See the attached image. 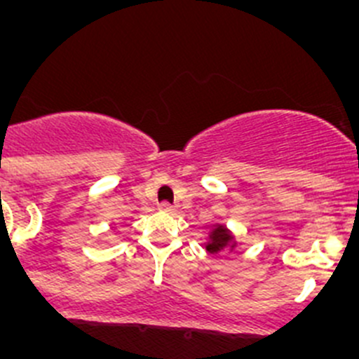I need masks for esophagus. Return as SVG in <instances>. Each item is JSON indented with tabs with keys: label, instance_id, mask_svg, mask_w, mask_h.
I'll return each instance as SVG.
<instances>
[{
	"label": "esophagus",
	"instance_id": "1",
	"mask_svg": "<svg viewBox=\"0 0 359 359\" xmlns=\"http://www.w3.org/2000/svg\"><path fill=\"white\" fill-rule=\"evenodd\" d=\"M158 209H161V211H164V212H175L176 205L169 204V202H161V204H158Z\"/></svg>",
	"mask_w": 359,
	"mask_h": 359
}]
</instances>
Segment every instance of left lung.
I'll return each instance as SVG.
<instances>
[{"mask_svg":"<svg viewBox=\"0 0 359 359\" xmlns=\"http://www.w3.org/2000/svg\"><path fill=\"white\" fill-rule=\"evenodd\" d=\"M230 239H232V236L226 232L225 226L219 225L218 229H215V232L211 233V243L205 246V250H208L211 255L218 253L219 250H223V248L230 243Z\"/></svg>","mask_w":359,"mask_h":359,"instance_id":"left-lung-1","label":"left lung"}]
</instances>
